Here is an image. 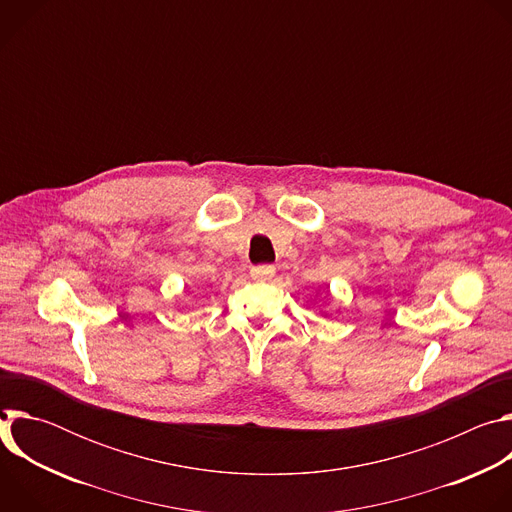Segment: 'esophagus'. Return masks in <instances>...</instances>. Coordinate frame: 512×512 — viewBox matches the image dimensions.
<instances>
[{
  "mask_svg": "<svg viewBox=\"0 0 512 512\" xmlns=\"http://www.w3.org/2000/svg\"><path fill=\"white\" fill-rule=\"evenodd\" d=\"M275 275V267L273 265H257L251 267V277L253 279H271Z\"/></svg>",
  "mask_w": 512,
  "mask_h": 512,
  "instance_id": "obj_1",
  "label": "esophagus"
}]
</instances>
